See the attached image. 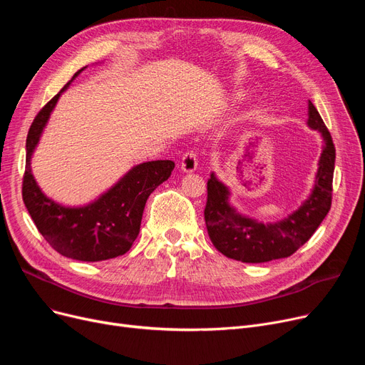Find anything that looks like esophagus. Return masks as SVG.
<instances>
[{"label": "esophagus", "mask_w": 365, "mask_h": 365, "mask_svg": "<svg viewBox=\"0 0 365 365\" xmlns=\"http://www.w3.org/2000/svg\"><path fill=\"white\" fill-rule=\"evenodd\" d=\"M181 169L182 172L185 173H190V172H195L197 169V158L196 154L193 151H188L182 155L181 159Z\"/></svg>", "instance_id": "34e87169"}]
</instances>
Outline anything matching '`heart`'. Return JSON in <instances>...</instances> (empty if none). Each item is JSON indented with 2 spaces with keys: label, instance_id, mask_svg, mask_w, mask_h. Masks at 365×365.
<instances>
[{
  "label": "heart",
  "instance_id": "obj_1",
  "mask_svg": "<svg viewBox=\"0 0 365 365\" xmlns=\"http://www.w3.org/2000/svg\"><path fill=\"white\" fill-rule=\"evenodd\" d=\"M235 99H237V98H235ZM257 117V113H251L250 114V118H255Z\"/></svg>",
  "mask_w": 365,
  "mask_h": 365
}]
</instances>
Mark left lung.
<instances>
[{
    "instance_id": "8db88e82",
    "label": "left lung",
    "mask_w": 365,
    "mask_h": 365,
    "mask_svg": "<svg viewBox=\"0 0 365 365\" xmlns=\"http://www.w3.org/2000/svg\"><path fill=\"white\" fill-rule=\"evenodd\" d=\"M307 126L318 130L324 147L315 184L296 211L274 222H262L240 214L230 203V190L215 173L207 180L205 222L214 247L225 257L242 263H266L296 252L317 232L331 207L336 148L324 121L309 101Z\"/></svg>"
}]
</instances>
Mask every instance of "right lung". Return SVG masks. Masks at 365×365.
<instances>
[{
  "instance_id": "right-lung-1",
  "label": "right lung",
  "mask_w": 365,
  "mask_h": 365,
  "mask_svg": "<svg viewBox=\"0 0 365 365\" xmlns=\"http://www.w3.org/2000/svg\"><path fill=\"white\" fill-rule=\"evenodd\" d=\"M86 68V66H84ZM84 68L34 118L26 136V166L22 197L43 237L63 257L78 262H102L126 254L140 233L148 196L175 168L172 160H153L133 166L98 199L81 206H65L47 197L31 170V159L61 95Z\"/></svg>"
}]
</instances>
